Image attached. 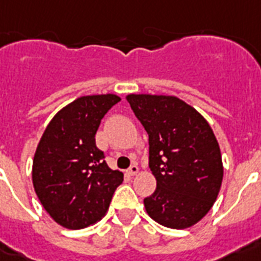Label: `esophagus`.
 Segmentation results:
<instances>
[{
    "mask_svg": "<svg viewBox=\"0 0 261 261\" xmlns=\"http://www.w3.org/2000/svg\"><path fill=\"white\" fill-rule=\"evenodd\" d=\"M128 173L130 175H136L137 173H139V167H137V165H132V166L129 167Z\"/></svg>",
    "mask_w": 261,
    "mask_h": 261,
    "instance_id": "esophagus-1",
    "label": "esophagus"
}]
</instances>
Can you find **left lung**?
I'll return each mask as SVG.
<instances>
[{
  "label": "left lung",
  "instance_id": "left-lung-1",
  "mask_svg": "<svg viewBox=\"0 0 261 261\" xmlns=\"http://www.w3.org/2000/svg\"><path fill=\"white\" fill-rule=\"evenodd\" d=\"M126 100L148 133L149 169L156 178L145 211L170 229L196 225L214 205L223 179L213 129L177 96L130 94Z\"/></svg>",
  "mask_w": 261,
  "mask_h": 261
}]
</instances>
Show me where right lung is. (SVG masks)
<instances>
[{
  "label": "right lung",
  "mask_w": 261,
  "mask_h": 261,
  "mask_svg": "<svg viewBox=\"0 0 261 261\" xmlns=\"http://www.w3.org/2000/svg\"><path fill=\"white\" fill-rule=\"evenodd\" d=\"M120 100L114 94L77 98L53 117L36 147L34 189L48 215L66 229L100 221L124 181L95 144L100 120Z\"/></svg>",
  "instance_id": "add662e5"
}]
</instances>
